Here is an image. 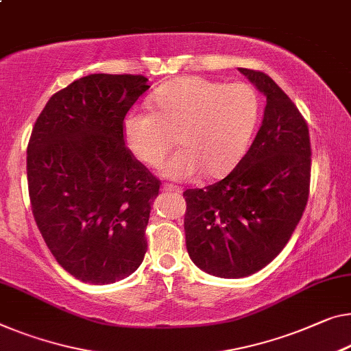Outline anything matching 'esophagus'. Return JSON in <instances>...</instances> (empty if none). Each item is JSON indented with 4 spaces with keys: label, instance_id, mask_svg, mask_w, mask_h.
Returning <instances> with one entry per match:
<instances>
[{
    "label": "esophagus",
    "instance_id": "1",
    "mask_svg": "<svg viewBox=\"0 0 351 351\" xmlns=\"http://www.w3.org/2000/svg\"><path fill=\"white\" fill-rule=\"evenodd\" d=\"M162 189L167 191V192H176V193H181L182 192V187L175 186V184H170V182H164Z\"/></svg>",
    "mask_w": 351,
    "mask_h": 351
}]
</instances>
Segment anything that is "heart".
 <instances>
[{
    "mask_svg": "<svg viewBox=\"0 0 351 351\" xmlns=\"http://www.w3.org/2000/svg\"><path fill=\"white\" fill-rule=\"evenodd\" d=\"M260 101L247 83L222 85L202 77H182L159 88L153 112L134 108L123 119V140L135 159L158 167L171 146L178 153L162 167L171 180L230 173L249 148L258 121Z\"/></svg>",
    "mask_w": 351,
    "mask_h": 351,
    "instance_id": "b5f03b06",
    "label": "heart"
}]
</instances>
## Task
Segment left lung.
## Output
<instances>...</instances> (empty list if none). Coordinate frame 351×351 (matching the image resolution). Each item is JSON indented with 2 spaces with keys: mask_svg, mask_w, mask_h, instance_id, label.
Wrapping results in <instances>:
<instances>
[{
  "mask_svg": "<svg viewBox=\"0 0 351 351\" xmlns=\"http://www.w3.org/2000/svg\"><path fill=\"white\" fill-rule=\"evenodd\" d=\"M239 72L266 96L252 145L223 180L187 189V252L198 268L223 279L257 273L289 243L311 191V137L304 117L265 72Z\"/></svg>",
  "mask_w": 351,
  "mask_h": 351,
  "instance_id": "obj_1",
  "label": "left lung"
}]
</instances>
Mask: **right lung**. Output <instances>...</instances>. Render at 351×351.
<instances>
[{"label":"right lung","instance_id":"1","mask_svg":"<svg viewBox=\"0 0 351 351\" xmlns=\"http://www.w3.org/2000/svg\"><path fill=\"white\" fill-rule=\"evenodd\" d=\"M148 78L91 74L55 93L26 149L34 221L75 279L113 284L142 265L160 181L125 148L123 119Z\"/></svg>","mask_w":351,"mask_h":351}]
</instances>
